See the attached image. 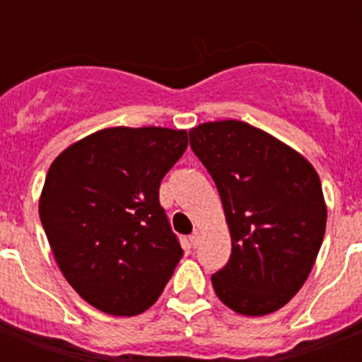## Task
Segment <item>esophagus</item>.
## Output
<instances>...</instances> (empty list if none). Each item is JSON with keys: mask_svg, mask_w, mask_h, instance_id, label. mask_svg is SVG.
I'll use <instances>...</instances> for the list:
<instances>
[{"mask_svg": "<svg viewBox=\"0 0 362 362\" xmlns=\"http://www.w3.org/2000/svg\"><path fill=\"white\" fill-rule=\"evenodd\" d=\"M199 241H201V233L196 230V232H194V233H192V235H190V245L194 246V248H196V246L199 245Z\"/></svg>", "mask_w": 362, "mask_h": 362, "instance_id": "1", "label": "esophagus"}]
</instances>
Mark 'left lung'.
Instances as JSON below:
<instances>
[{
  "mask_svg": "<svg viewBox=\"0 0 362 362\" xmlns=\"http://www.w3.org/2000/svg\"><path fill=\"white\" fill-rule=\"evenodd\" d=\"M190 146L212 175L232 238L228 263L212 276L217 297L252 317L283 308L308 279L325 238L317 172L245 121L201 123Z\"/></svg>",
  "mask_w": 362,
  "mask_h": 362,
  "instance_id": "1",
  "label": "left lung"
}]
</instances>
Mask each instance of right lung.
I'll return each instance as SVG.
<instances>
[{
  "label": "right lung",
  "mask_w": 362,
  "mask_h": 362,
  "mask_svg": "<svg viewBox=\"0 0 362 362\" xmlns=\"http://www.w3.org/2000/svg\"><path fill=\"white\" fill-rule=\"evenodd\" d=\"M187 146V130L112 127L50 165L41 225L65 279L94 308L132 317L163 293L183 248L159 204V185Z\"/></svg>",
  "instance_id": "obj_1"
}]
</instances>
